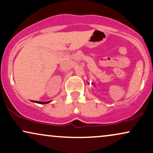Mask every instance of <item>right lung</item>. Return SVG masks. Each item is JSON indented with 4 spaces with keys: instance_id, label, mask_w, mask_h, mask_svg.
I'll return each mask as SVG.
<instances>
[{
    "instance_id": "add662e5",
    "label": "right lung",
    "mask_w": 153,
    "mask_h": 153,
    "mask_svg": "<svg viewBox=\"0 0 153 153\" xmlns=\"http://www.w3.org/2000/svg\"><path fill=\"white\" fill-rule=\"evenodd\" d=\"M33 102H35V103H38V104H48L51 101H48V102H39V101H32Z\"/></svg>"
}]
</instances>
